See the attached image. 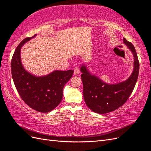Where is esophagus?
Instances as JSON below:
<instances>
[{
  "mask_svg": "<svg viewBox=\"0 0 151 151\" xmlns=\"http://www.w3.org/2000/svg\"><path fill=\"white\" fill-rule=\"evenodd\" d=\"M80 73V69L79 67H76L74 68V74L75 75H79Z\"/></svg>",
  "mask_w": 151,
  "mask_h": 151,
  "instance_id": "obj_1",
  "label": "esophagus"
}]
</instances>
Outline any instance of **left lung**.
<instances>
[{
  "label": "left lung",
  "instance_id": "1",
  "mask_svg": "<svg viewBox=\"0 0 151 151\" xmlns=\"http://www.w3.org/2000/svg\"><path fill=\"white\" fill-rule=\"evenodd\" d=\"M123 40L134 57L133 71L125 81L109 84L91 75L85 65L81 67L84 101L93 112L105 114L120 108L127 101L137 83L139 68L137 54L133 44L124 38Z\"/></svg>",
  "mask_w": 151,
  "mask_h": 151
}]
</instances>
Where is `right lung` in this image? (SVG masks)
Masks as SVG:
<instances>
[{
	"instance_id": "1",
	"label": "right lung",
	"mask_w": 151,
	"mask_h": 151,
	"mask_svg": "<svg viewBox=\"0 0 151 151\" xmlns=\"http://www.w3.org/2000/svg\"><path fill=\"white\" fill-rule=\"evenodd\" d=\"M36 36L25 38L17 47L11 64L12 74L18 93L25 103L36 111L47 113L52 111L61 102L63 87L72 78L73 70H55L40 77L25 70L20 60V49Z\"/></svg>"
}]
</instances>
